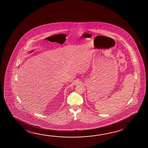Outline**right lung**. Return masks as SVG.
<instances>
[{
	"label": "right lung",
	"instance_id": "1",
	"mask_svg": "<svg viewBox=\"0 0 148 148\" xmlns=\"http://www.w3.org/2000/svg\"><path fill=\"white\" fill-rule=\"evenodd\" d=\"M31 51V52H30V53H32V51Z\"/></svg>",
	"mask_w": 148,
	"mask_h": 148
}]
</instances>
